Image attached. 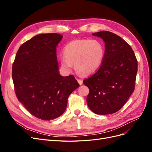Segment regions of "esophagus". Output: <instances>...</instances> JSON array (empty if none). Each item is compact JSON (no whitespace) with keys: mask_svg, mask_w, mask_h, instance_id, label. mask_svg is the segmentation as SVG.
I'll return each instance as SVG.
<instances>
[{"mask_svg":"<svg viewBox=\"0 0 152 152\" xmlns=\"http://www.w3.org/2000/svg\"><path fill=\"white\" fill-rule=\"evenodd\" d=\"M77 80L78 81V82H79V84L80 85H82V83H83V81H82V80H81L80 79H77Z\"/></svg>","mask_w":152,"mask_h":152,"instance_id":"esophagus-1","label":"esophagus"}]
</instances>
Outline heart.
<instances>
[{
  "label": "heart",
  "instance_id": "b5f03b06",
  "mask_svg": "<svg viewBox=\"0 0 152 152\" xmlns=\"http://www.w3.org/2000/svg\"><path fill=\"white\" fill-rule=\"evenodd\" d=\"M104 48L97 40H75L63 49L64 57L61 65L66 72L75 65L76 72L82 75H89L98 70L104 57Z\"/></svg>",
  "mask_w": 152,
  "mask_h": 152
}]
</instances>
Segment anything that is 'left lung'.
<instances>
[{
	"instance_id": "8db88e82",
	"label": "left lung",
	"mask_w": 152,
	"mask_h": 152,
	"mask_svg": "<svg viewBox=\"0 0 152 152\" xmlns=\"http://www.w3.org/2000/svg\"><path fill=\"white\" fill-rule=\"evenodd\" d=\"M93 35L103 40L105 53L99 70L83 81L89 89L87 104L94 113H114L134 90L137 61L131 47L121 37L108 31Z\"/></svg>"
}]
</instances>
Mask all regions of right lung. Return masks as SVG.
Returning a JSON list of instances; mask_svg holds the SVG:
<instances>
[{
	"label": "right lung",
	"mask_w": 152,
	"mask_h": 152,
	"mask_svg": "<svg viewBox=\"0 0 152 152\" xmlns=\"http://www.w3.org/2000/svg\"><path fill=\"white\" fill-rule=\"evenodd\" d=\"M58 34L36 35L23 44L12 64V77L18 101L35 117L50 121L61 116L68 96L79 87L72 75H60L56 47Z\"/></svg>",
	"instance_id": "1"
}]
</instances>
